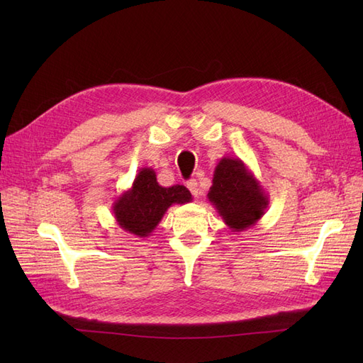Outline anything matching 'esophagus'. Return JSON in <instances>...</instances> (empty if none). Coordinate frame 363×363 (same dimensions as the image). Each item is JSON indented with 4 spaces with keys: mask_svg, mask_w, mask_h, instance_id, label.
<instances>
[{
    "mask_svg": "<svg viewBox=\"0 0 363 363\" xmlns=\"http://www.w3.org/2000/svg\"><path fill=\"white\" fill-rule=\"evenodd\" d=\"M188 189L191 191V194L194 196H199L200 195V188H199V183H196V180H189L188 182Z\"/></svg>",
    "mask_w": 363,
    "mask_h": 363,
    "instance_id": "1",
    "label": "esophagus"
}]
</instances>
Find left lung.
Masks as SVG:
<instances>
[{"instance_id": "left-lung-1", "label": "left lung", "mask_w": 363, "mask_h": 363, "mask_svg": "<svg viewBox=\"0 0 363 363\" xmlns=\"http://www.w3.org/2000/svg\"><path fill=\"white\" fill-rule=\"evenodd\" d=\"M207 199L225 225L238 233L255 225L265 215L269 203L255 174L235 157L218 162Z\"/></svg>"}]
</instances>
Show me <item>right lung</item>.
Listing matches in <instances>:
<instances>
[{
  "label": "right lung",
  "instance_id": "1",
  "mask_svg": "<svg viewBox=\"0 0 363 363\" xmlns=\"http://www.w3.org/2000/svg\"><path fill=\"white\" fill-rule=\"evenodd\" d=\"M192 201L191 192L183 184L163 188L152 168H140L131 188L113 201L118 225L138 238L152 233L172 204Z\"/></svg>",
  "mask_w": 363,
  "mask_h": 363
}]
</instances>
